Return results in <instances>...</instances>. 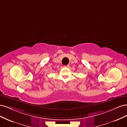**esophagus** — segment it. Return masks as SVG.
<instances>
[{"label":"esophagus","mask_w":127,"mask_h":127,"mask_svg":"<svg viewBox=\"0 0 127 127\" xmlns=\"http://www.w3.org/2000/svg\"><path fill=\"white\" fill-rule=\"evenodd\" d=\"M64 67H69V65H64Z\"/></svg>","instance_id":"obj_1"}]
</instances>
